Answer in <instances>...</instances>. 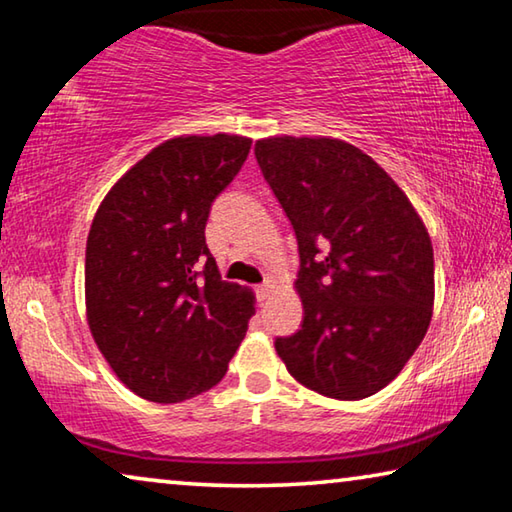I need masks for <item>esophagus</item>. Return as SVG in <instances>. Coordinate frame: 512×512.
I'll list each match as a JSON object with an SVG mask.
<instances>
[{"label":"esophagus","mask_w":512,"mask_h":512,"mask_svg":"<svg viewBox=\"0 0 512 512\" xmlns=\"http://www.w3.org/2000/svg\"><path fill=\"white\" fill-rule=\"evenodd\" d=\"M255 294H257L259 303H264V300L271 296V285H269V282H264V285H259V287L255 289Z\"/></svg>","instance_id":"34e87169"}]
</instances>
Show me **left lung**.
Wrapping results in <instances>:
<instances>
[{
    "label": "left lung",
    "mask_w": 512,
    "mask_h": 512,
    "mask_svg": "<svg viewBox=\"0 0 512 512\" xmlns=\"http://www.w3.org/2000/svg\"><path fill=\"white\" fill-rule=\"evenodd\" d=\"M255 157L300 257L303 323L275 351L314 392L367 399L399 376L431 323V237L392 177L351 143L271 136Z\"/></svg>",
    "instance_id": "8db88e82"
}]
</instances>
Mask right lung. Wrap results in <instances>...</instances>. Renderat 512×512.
<instances>
[{
    "instance_id": "right-lung-1",
    "label": "right lung",
    "mask_w": 512,
    "mask_h": 512,
    "mask_svg": "<svg viewBox=\"0 0 512 512\" xmlns=\"http://www.w3.org/2000/svg\"><path fill=\"white\" fill-rule=\"evenodd\" d=\"M250 139L177 136L120 177L86 241V316L116 376L157 403L214 387L237 353L253 294L221 280L205 225Z\"/></svg>"
}]
</instances>
